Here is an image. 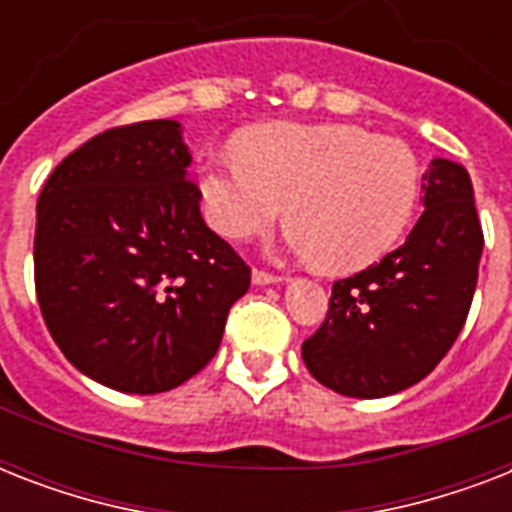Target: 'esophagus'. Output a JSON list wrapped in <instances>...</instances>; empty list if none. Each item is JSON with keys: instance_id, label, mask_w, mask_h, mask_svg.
<instances>
[{"instance_id": "obj_1", "label": "esophagus", "mask_w": 512, "mask_h": 512, "mask_svg": "<svg viewBox=\"0 0 512 512\" xmlns=\"http://www.w3.org/2000/svg\"><path fill=\"white\" fill-rule=\"evenodd\" d=\"M279 281H284V279H281V276H276V273L260 271V268H255V271H252V284H257V287H265V284H279Z\"/></svg>"}]
</instances>
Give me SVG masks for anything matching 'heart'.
Instances as JSON below:
<instances>
[{"label": "heart", "mask_w": 512, "mask_h": 512, "mask_svg": "<svg viewBox=\"0 0 512 512\" xmlns=\"http://www.w3.org/2000/svg\"><path fill=\"white\" fill-rule=\"evenodd\" d=\"M236 151L201 164L209 225L225 239H252L287 209L289 247L327 271L374 263L401 239L417 207L412 151L356 124H263Z\"/></svg>", "instance_id": "1"}]
</instances>
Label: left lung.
Returning a JSON list of instances; mask_svg holds the SVG:
<instances>
[{
  "label": "left lung",
  "mask_w": 512,
  "mask_h": 512,
  "mask_svg": "<svg viewBox=\"0 0 512 512\" xmlns=\"http://www.w3.org/2000/svg\"><path fill=\"white\" fill-rule=\"evenodd\" d=\"M422 207L398 249L332 284L319 332L303 342L308 372L340 396L382 398L412 388L465 327L484 252L468 170L433 159Z\"/></svg>",
  "instance_id": "obj_1"
}]
</instances>
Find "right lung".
<instances>
[{"instance_id":"obj_1","label":"right lung","mask_w":512,"mask_h":512,"mask_svg":"<svg viewBox=\"0 0 512 512\" xmlns=\"http://www.w3.org/2000/svg\"><path fill=\"white\" fill-rule=\"evenodd\" d=\"M175 119L106 130L68 154L36 201L44 324L90 380L164 393L212 361L249 265L201 217Z\"/></svg>"}]
</instances>
